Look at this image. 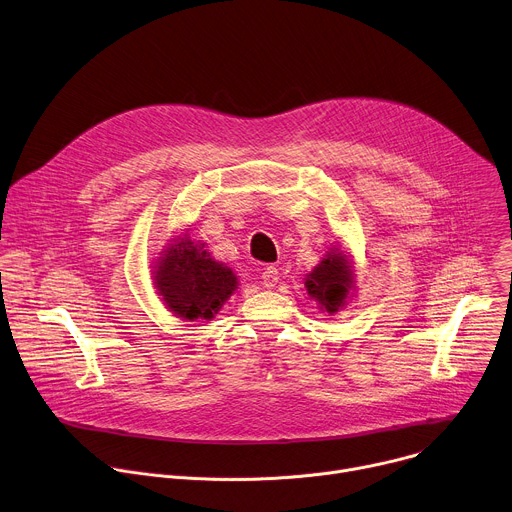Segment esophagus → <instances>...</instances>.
Instances as JSON below:
<instances>
[{
    "label": "esophagus",
    "instance_id": "34e87169",
    "mask_svg": "<svg viewBox=\"0 0 512 512\" xmlns=\"http://www.w3.org/2000/svg\"><path fill=\"white\" fill-rule=\"evenodd\" d=\"M276 282H278V268L266 266V268L262 270V284H264L266 288H272V286H276Z\"/></svg>",
    "mask_w": 512,
    "mask_h": 512
}]
</instances>
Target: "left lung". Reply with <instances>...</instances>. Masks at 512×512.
<instances>
[{
    "label": "left lung",
    "instance_id": "obj_1",
    "mask_svg": "<svg viewBox=\"0 0 512 512\" xmlns=\"http://www.w3.org/2000/svg\"><path fill=\"white\" fill-rule=\"evenodd\" d=\"M353 284V272L347 258L339 254H329L306 278L304 286L309 294L321 302L329 313L339 311L345 304L349 288Z\"/></svg>",
    "mask_w": 512,
    "mask_h": 512
}]
</instances>
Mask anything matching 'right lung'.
<instances>
[{
    "mask_svg": "<svg viewBox=\"0 0 512 512\" xmlns=\"http://www.w3.org/2000/svg\"><path fill=\"white\" fill-rule=\"evenodd\" d=\"M157 288L181 319H214L238 288V278L228 266L216 262L203 244L183 238L165 250L157 270Z\"/></svg>",
    "mask_w": 512,
    "mask_h": 512,
    "instance_id": "add662e5",
    "label": "right lung"
}]
</instances>
